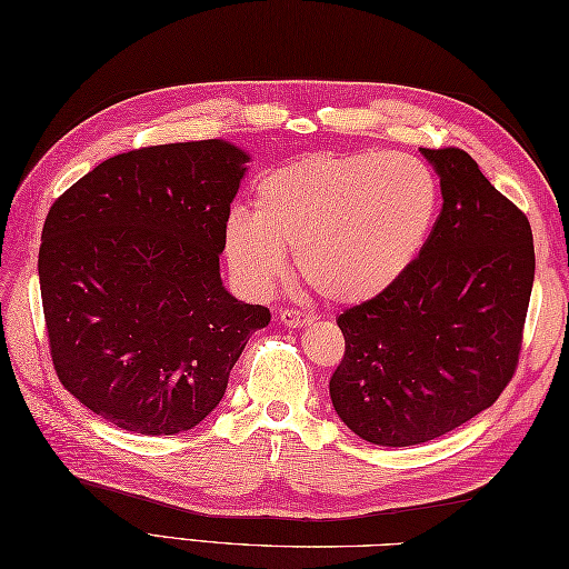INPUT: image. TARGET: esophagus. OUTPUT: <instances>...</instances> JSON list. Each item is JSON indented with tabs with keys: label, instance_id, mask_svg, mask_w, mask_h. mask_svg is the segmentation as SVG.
<instances>
[{
	"label": "esophagus",
	"instance_id": "obj_1",
	"mask_svg": "<svg viewBox=\"0 0 569 569\" xmlns=\"http://www.w3.org/2000/svg\"><path fill=\"white\" fill-rule=\"evenodd\" d=\"M278 320L288 325V328H306V325L312 322V318L300 310H281L278 312Z\"/></svg>",
	"mask_w": 569,
	"mask_h": 569
}]
</instances>
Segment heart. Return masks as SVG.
Returning a JSON list of instances; mask_svg holds the SVG:
<instances>
[{
  "instance_id": "obj_1",
  "label": "heart",
  "mask_w": 569,
  "mask_h": 569,
  "mask_svg": "<svg viewBox=\"0 0 569 569\" xmlns=\"http://www.w3.org/2000/svg\"><path fill=\"white\" fill-rule=\"evenodd\" d=\"M438 210V180L413 156L316 153L266 173L253 210L227 214L224 253L249 291L266 293L291 249L325 300L359 306L413 269Z\"/></svg>"
}]
</instances>
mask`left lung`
<instances>
[{"label": "left lung", "mask_w": 569, "mask_h": 569, "mask_svg": "<svg viewBox=\"0 0 569 569\" xmlns=\"http://www.w3.org/2000/svg\"><path fill=\"white\" fill-rule=\"evenodd\" d=\"M442 210L389 293L345 310L330 379L337 416L361 440L408 447L493 406L511 381L536 276L528 217L462 149H420Z\"/></svg>", "instance_id": "obj_1"}]
</instances>
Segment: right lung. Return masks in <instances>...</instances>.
<instances>
[{
	"label": "right lung",
	"instance_id": "1",
	"mask_svg": "<svg viewBox=\"0 0 569 569\" xmlns=\"http://www.w3.org/2000/svg\"><path fill=\"white\" fill-rule=\"evenodd\" d=\"M249 153L222 139L112 156L48 210L39 281L60 383L141 435L196 428L269 308L222 286L224 220Z\"/></svg>",
	"mask_w": 569,
	"mask_h": 569
}]
</instances>
